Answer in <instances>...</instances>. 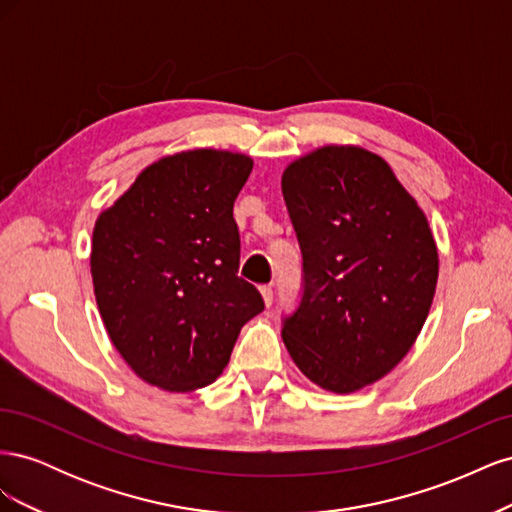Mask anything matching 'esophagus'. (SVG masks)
Masks as SVG:
<instances>
[{
    "label": "esophagus",
    "mask_w": 512,
    "mask_h": 512,
    "mask_svg": "<svg viewBox=\"0 0 512 512\" xmlns=\"http://www.w3.org/2000/svg\"><path fill=\"white\" fill-rule=\"evenodd\" d=\"M260 294H262V299H265V305L269 307L273 303V288L271 286H262Z\"/></svg>",
    "instance_id": "34e87169"
}]
</instances>
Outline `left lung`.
Returning a JSON list of instances; mask_svg holds the SVG:
<instances>
[{"mask_svg":"<svg viewBox=\"0 0 512 512\" xmlns=\"http://www.w3.org/2000/svg\"><path fill=\"white\" fill-rule=\"evenodd\" d=\"M282 194L303 254V297L284 318L292 361L320 389L361 391L404 359L438 284L416 200L376 153L327 145L286 166Z\"/></svg>","mask_w":512,"mask_h":512,"instance_id":"obj_1","label":"left lung"}]
</instances>
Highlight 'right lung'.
I'll return each mask as SVG.
<instances>
[{
  "label": "right lung",
  "mask_w": 512,
  "mask_h": 512,
  "mask_svg": "<svg viewBox=\"0 0 512 512\" xmlns=\"http://www.w3.org/2000/svg\"><path fill=\"white\" fill-rule=\"evenodd\" d=\"M252 166L243 153L181 151L98 215L89 265L100 316L123 361L158 389L211 384L243 324L265 309L237 275L232 207Z\"/></svg>",
  "instance_id": "add662e5"
}]
</instances>
